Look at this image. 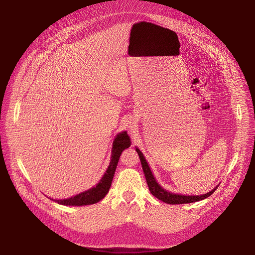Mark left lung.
<instances>
[{
    "mask_svg": "<svg viewBox=\"0 0 255 255\" xmlns=\"http://www.w3.org/2000/svg\"><path fill=\"white\" fill-rule=\"evenodd\" d=\"M136 151L140 158V162H141V166L143 169V173L146 179V183L148 186L149 192L154 195L156 198H158L159 200L167 203V204H188V203H194V202H198L201 200H204L206 198H208L209 196H211L215 190L217 189L214 188L212 191H210L207 194L201 195V196H185V195H178V194H173L168 192L166 190H164L162 186L157 182L156 178L152 175L149 166L145 160V158L143 157L142 152L136 147Z\"/></svg>",
    "mask_w": 255,
    "mask_h": 255,
    "instance_id": "1",
    "label": "left lung"
}]
</instances>
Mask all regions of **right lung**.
Listing matches in <instances>:
<instances>
[{"label": "right lung", "mask_w": 255, "mask_h": 255, "mask_svg": "<svg viewBox=\"0 0 255 255\" xmlns=\"http://www.w3.org/2000/svg\"><path fill=\"white\" fill-rule=\"evenodd\" d=\"M130 144H131V141L127 132L123 131L121 133H119L113 142L112 159H111L110 165L107 169L105 175L100 179V181L95 186H93V188L89 189L88 191H85L72 198L63 199V200H54V201L57 202L58 204L65 205V206H84V205L95 204V203L99 202L101 199H104L112 185L116 168L122 151L125 148H128Z\"/></svg>", "instance_id": "1"}]
</instances>
